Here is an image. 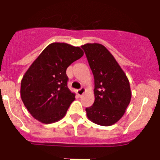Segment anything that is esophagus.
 Masks as SVG:
<instances>
[{
    "label": "esophagus",
    "mask_w": 160,
    "mask_h": 160,
    "mask_svg": "<svg viewBox=\"0 0 160 160\" xmlns=\"http://www.w3.org/2000/svg\"><path fill=\"white\" fill-rule=\"evenodd\" d=\"M84 93H85V89L84 88L79 89V90L77 91V94H78V96H82L83 94H84Z\"/></svg>",
    "instance_id": "esophagus-1"
}]
</instances>
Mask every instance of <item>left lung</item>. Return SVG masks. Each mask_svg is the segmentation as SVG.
<instances>
[{
    "label": "left lung",
    "mask_w": 160,
    "mask_h": 160,
    "mask_svg": "<svg viewBox=\"0 0 160 160\" xmlns=\"http://www.w3.org/2000/svg\"><path fill=\"white\" fill-rule=\"evenodd\" d=\"M94 78V102L86 108L94 123L108 127L123 116L131 98L126 73L108 49L99 43L82 46Z\"/></svg>",
    "instance_id": "left-lung-1"
}]
</instances>
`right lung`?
Here are the masks:
<instances>
[{
  "mask_svg": "<svg viewBox=\"0 0 160 160\" xmlns=\"http://www.w3.org/2000/svg\"><path fill=\"white\" fill-rule=\"evenodd\" d=\"M83 54L78 46L53 42L31 64L22 79L21 98L35 119L49 124L66 115L75 99L67 87L66 69Z\"/></svg>",
  "mask_w": 160,
  "mask_h": 160,
  "instance_id": "obj_1",
  "label": "right lung"
}]
</instances>
